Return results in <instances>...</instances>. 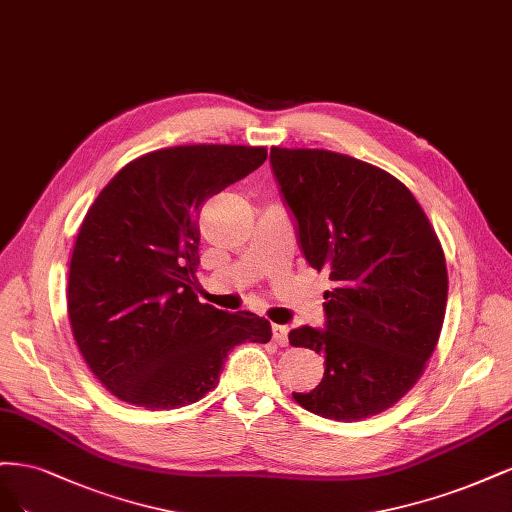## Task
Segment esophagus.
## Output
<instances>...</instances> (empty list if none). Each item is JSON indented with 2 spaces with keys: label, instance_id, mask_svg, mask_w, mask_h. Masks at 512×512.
<instances>
[{
  "label": "esophagus",
  "instance_id": "1",
  "mask_svg": "<svg viewBox=\"0 0 512 512\" xmlns=\"http://www.w3.org/2000/svg\"><path fill=\"white\" fill-rule=\"evenodd\" d=\"M289 327L287 325H272V336H274V342L280 344V346H287L289 344Z\"/></svg>",
  "mask_w": 512,
  "mask_h": 512
}]
</instances>
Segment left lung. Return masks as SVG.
<instances>
[{
	"mask_svg": "<svg viewBox=\"0 0 512 512\" xmlns=\"http://www.w3.org/2000/svg\"><path fill=\"white\" fill-rule=\"evenodd\" d=\"M302 255L327 272L325 327L291 329V346L325 357L321 383L293 400L325 419L387 410L419 381L447 308L442 246L398 178L319 148L270 151Z\"/></svg>",
	"mask_w": 512,
	"mask_h": 512,
	"instance_id": "1",
	"label": "left lung"
}]
</instances>
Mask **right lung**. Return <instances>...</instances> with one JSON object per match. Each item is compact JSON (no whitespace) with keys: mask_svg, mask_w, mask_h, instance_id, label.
<instances>
[{"mask_svg":"<svg viewBox=\"0 0 512 512\" xmlns=\"http://www.w3.org/2000/svg\"><path fill=\"white\" fill-rule=\"evenodd\" d=\"M266 157L263 146L161 148L127 163L89 208L68 312L82 357L119 400L148 410L193 404L219 385L234 346L272 338L263 317L193 293L204 202Z\"/></svg>","mask_w":512,"mask_h":512,"instance_id":"add662e5","label":"right lung"}]
</instances>
